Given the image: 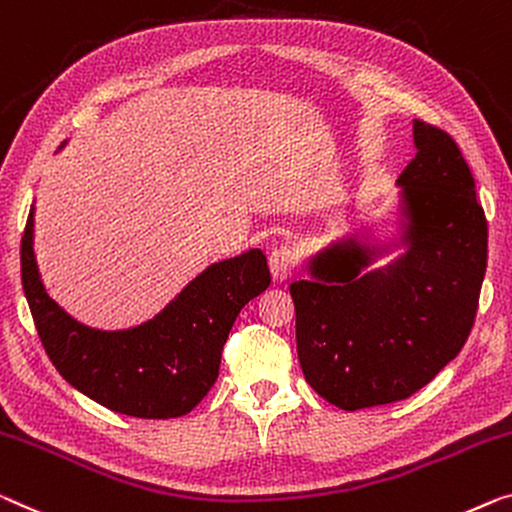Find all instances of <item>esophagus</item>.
<instances>
[{
    "label": "esophagus",
    "mask_w": 512,
    "mask_h": 512,
    "mask_svg": "<svg viewBox=\"0 0 512 512\" xmlns=\"http://www.w3.org/2000/svg\"><path fill=\"white\" fill-rule=\"evenodd\" d=\"M294 264H296V255L289 246H280V248L271 250L269 269H271V276L276 282H282V280H287L289 276H292Z\"/></svg>",
    "instance_id": "esophagus-1"
}]
</instances>
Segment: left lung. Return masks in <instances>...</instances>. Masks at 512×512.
Segmentation results:
<instances>
[{"instance_id":"1","label":"left lung","mask_w":512,"mask_h":512,"mask_svg":"<svg viewBox=\"0 0 512 512\" xmlns=\"http://www.w3.org/2000/svg\"><path fill=\"white\" fill-rule=\"evenodd\" d=\"M414 147L381 220L391 234L365 225L342 234L310 255L308 278L289 285L303 375L345 411L414 395L474 326L487 266L474 177L453 137L418 119Z\"/></svg>"}]
</instances>
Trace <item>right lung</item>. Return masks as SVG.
<instances>
[{"instance_id":"obj_1","label":"right lung","mask_w":512,"mask_h":512,"mask_svg":"<svg viewBox=\"0 0 512 512\" xmlns=\"http://www.w3.org/2000/svg\"><path fill=\"white\" fill-rule=\"evenodd\" d=\"M29 211L20 246L22 289L50 361L73 388L117 414L177 418L209 393L243 305L271 285L259 248L213 262L147 322L96 329L52 299L34 250Z\"/></svg>"}]
</instances>
